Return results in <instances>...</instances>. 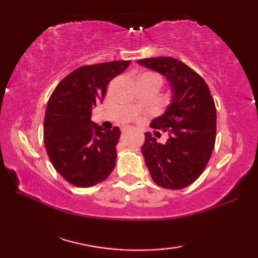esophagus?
<instances>
[{
    "label": "esophagus",
    "mask_w": 258,
    "mask_h": 258,
    "mask_svg": "<svg viewBox=\"0 0 258 258\" xmlns=\"http://www.w3.org/2000/svg\"><path fill=\"white\" fill-rule=\"evenodd\" d=\"M131 128L130 127H126V128H124V132H127V131H130Z\"/></svg>",
    "instance_id": "esophagus-1"
}]
</instances>
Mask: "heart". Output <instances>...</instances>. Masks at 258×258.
Wrapping results in <instances>:
<instances>
[{"instance_id":"b5f03b06","label":"heart","mask_w":258,"mask_h":258,"mask_svg":"<svg viewBox=\"0 0 258 258\" xmlns=\"http://www.w3.org/2000/svg\"><path fill=\"white\" fill-rule=\"evenodd\" d=\"M145 75H149V76H152V78H155V79H157L158 81H160V82H161L160 78H158V76H156V75H153V74H145Z\"/></svg>"}]
</instances>
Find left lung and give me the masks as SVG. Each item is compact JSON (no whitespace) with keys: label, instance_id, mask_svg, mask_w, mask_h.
Wrapping results in <instances>:
<instances>
[{"label":"left lung","instance_id":"8db88e82","mask_svg":"<svg viewBox=\"0 0 258 258\" xmlns=\"http://www.w3.org/2000/svg\"><path fill=\"white\" fill-rule=\"evenodd\" d=\"M138 64L166 79L171 101L153 128L168 134L157 143L150 132L142 146L152 179L164 188L182 189L200 177L212 155L216 138V108L205 81L174 57L139 59ZM160 133V132H157Z\"/></svg>","mask_w":258,"mask_h":258}]
</instances>
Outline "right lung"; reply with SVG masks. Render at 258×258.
<instances>
[{"mask_svg":"<svg viewBox=\"0 0 258 258\" xmlns=\"http://www.w3.org/2000/svg\"><path fill=\"white\" fill-rule=\"evenodd\" d=\"M131 61L86 65L61 81L48 100L44 144L52 165L70 184L91 187L112 173L120 130H103L92 122V109L102 104L106 86Z\"/></svg>","mask_w":258,"mask_h":258,"instance_id":"add662e5","label":"right lung"}]
</instances>
